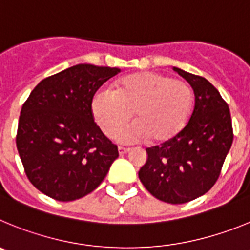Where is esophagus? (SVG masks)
I'll return each instance as SVG.
<instances>
[{
  "instance_id": "esophagus-1",
  "label": "esophagus",
  "mask_w": 250,
  "mask_h": 250,
  "mask_svg": "<svg viewBox=\"0 0 250 250\" xmlns=\"http://www.w3.org/2000/svg\"><path fill=\"white\" fill-rule=\"evenodd\" d=\"M118 150H120V154H125V153L129 152L130 148H127V147H118Z\"/></svg>"
}]
</instances>
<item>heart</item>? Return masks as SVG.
Listing matches in <instances>:
<instances>
[{"label":"heart","mask_w":250,"mask_h":250,"mask_svg":"<svg viewBox=\"0 0 250 250\" xmlns=\"http://www.w3.org/2000/svg\"><path fill=\"white\" fill-rule=\"evenodd\" d=\"M194 93L187 82L157 72H141L117 81L113 91H98L92 100L94 120L107 136H113L129 120L136 122L117 133L125 143L149 137L163 143L178 136L189 122Z\"/></svg>","instance_id":"b5f03b06"}]
</instances>
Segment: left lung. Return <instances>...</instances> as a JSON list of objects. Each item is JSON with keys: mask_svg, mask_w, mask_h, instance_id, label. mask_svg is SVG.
<instances>
[{"mask_svg": "<svg viewBox=\"0 0 250 250\" xmlns=\"http://www.w3.org/2000/svg\"><path fill=\"white\" fill-rule=\"evenodd\" d=\"M195 96L189 122L177 137L147 148L138 177L159 201L182 204L206 194L215 184L233 143L230 111L212 83L173 67Z\"/></svg>", "mask_w": 250, "mask_h": 250, "instance_id": "1", "label": "left lung"}]
</instances>
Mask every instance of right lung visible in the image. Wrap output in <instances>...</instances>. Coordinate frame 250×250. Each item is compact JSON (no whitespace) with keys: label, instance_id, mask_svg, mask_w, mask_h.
Wrapping results in <instances>:
<instances>
[{"label":"right lung","instance_id":"1","mask_svg":"<svg viewBox=\"0 0 250 250\" xmlns=\"http://www.w3.org/2000/svg\"><path fill=\"white\" fill-rule=\"evenodd\" d=\"M118 68L77 64L44 78L20 114L16 146L27 178L60 202L93 192L118 157L94 122L92 100Z\"/></svg>","mask_w":250,"mask_h":250}]
</instances>
